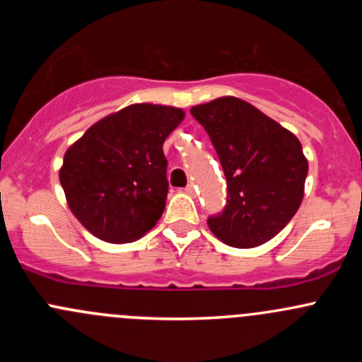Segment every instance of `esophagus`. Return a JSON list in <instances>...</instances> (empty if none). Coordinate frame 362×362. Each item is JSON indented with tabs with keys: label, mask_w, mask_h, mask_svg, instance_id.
Listing matches in <instances>:
<instances>
[{
	"label": "esophagus",
	"mask_w": 362,
	"mask_h": 362,
	"mask_svg": "<svg viewBox=\"0 0 362 362\" xmlns=\"http://www.w3.org/2000/svg\"><path fill=\"white\" fill-rule=\"evenodd\" d=\"M185 192H187L189 196H194V185H192V184H189L187 187H185Z\"/></svg>",
	"instance_id": "esophagus-1"
}]
</instances>
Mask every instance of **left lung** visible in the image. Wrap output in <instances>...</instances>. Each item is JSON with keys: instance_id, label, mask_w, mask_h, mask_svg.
Listing matches in <instances>:
<instances>
[{"instance_id": "1", "label": "left lung", "mask_w": 362, "mask_h": 362, "mask_svg": "<svg viewBox=\"0 0 362 362\" xmlns=\"http://www.w3.org/2000/svg\"><path fill=\"white\" fill-rule=\"evenodd\" d=\"M217 152L228 182L224 210L208 228L226 245L259 247L294 217L305 192L308 160L291 131L238 98L191 108Z\"/></svg>"}]
</instances>
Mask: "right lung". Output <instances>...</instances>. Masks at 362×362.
Segmentation results:
<instances>
[{"label": "right lung", "instance_id": "right-lung-1", "mask_svg": "<svg viewBox=\"0 0 362 362\" xmlns=\"http://www.w3.org/2000/svg\"><path fill=\"white\" fill-rule=\"evenodd\" d=\"M182 119L180 108L131 105L68 148L59 180L87 231L108 243H129L154 228L170 187L163 144Z\"/></svg>", "mask_w": 362, "mask_h": 362}]
</instances>
